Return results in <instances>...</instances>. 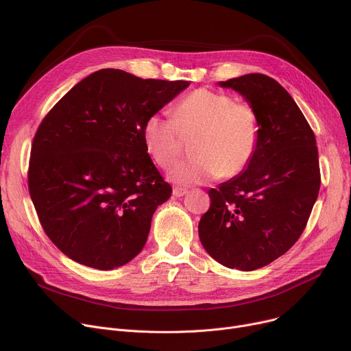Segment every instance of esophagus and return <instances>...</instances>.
<instances>
[{
	"instance_id": "34e87169",
	"label": "esophagus",
	"mask_w": 351,
	"mask_h": 351,
	"mask_svg": "<svg viewBox=\"0 0 351 351\" xmlns=\"http://www.w3.org/2000/svg\"><path fill=\"white\" fill-rule=\"evenodd\" d=\"M187 189L186 187H180V186H176V187H173V191H172V194L175 195V197H182V195H184V194H187Z\"/></svg>"
}]
</instances>
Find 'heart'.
Here are the masks:
<instances>
[{
  "mask_svg": "<svg viewBox=\"0 0 351 351\" xmlns=\"http://www.w3.org/2000/svg\"><path fill=\"white\" fill-rule=\"evenodd\" d=\"M260 117L245 101L213 88H197L178 103L173 117L149 115L143 126L147 153L157 165L169 168L193 138L195 154L176 164L169 178L182 184L239 176L252 162L260 138Z\"/></svg>",
  "mask_w": 351,
  "mask_h": 351,
  "instance_id": "heart-1",
  "label": "heart"
}]
</instances>
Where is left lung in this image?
I'll use <instances>...</instances> for the list:
<instances>
[{"instance_id":"left-lung-1","label":"left lung","mask_w":351,"mask_h":351,"mask_svg":"<svg viewBox=\"0 0 351 351\" xmlns=\"http://www.w3.org/2000/svg\"><path fill=\"white\" fill-rule=\"evenodd\" d=\"M219 84L256 108L260 138L247 169L208 191L198 236L219 264L254 271L283 256L306 229L321 186L318 147L303 112L275 79L248 73Z\"/></svg>"}]
</instances>
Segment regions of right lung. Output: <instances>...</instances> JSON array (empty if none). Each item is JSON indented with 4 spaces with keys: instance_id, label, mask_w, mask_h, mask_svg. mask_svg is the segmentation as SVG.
Masks as SVG:
<instances>
[{
    "instance_id": "obj_1",
    "label": "right lung",
    "mask_w": 351,
    "mask_h": 351,
    "mask_svg": "<svg viewBox=\"0 0 351 351\" xmlns=\"http://www.w3.org/2000/svg\"><path fill=\"white\" fill-rule=\"evenodd\" d=\"M187 86L99 69L44 117L27 186L45 234L71 260L108 271L141 252L153 214L172 194L143 126Z\"/></svg>"
}]
</instances>
